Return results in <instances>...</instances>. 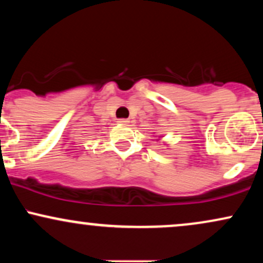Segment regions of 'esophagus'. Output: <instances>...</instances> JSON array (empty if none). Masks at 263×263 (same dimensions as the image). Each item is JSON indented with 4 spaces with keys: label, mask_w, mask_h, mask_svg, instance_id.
<instances>
[{
    "label": "esophagus",
    "mask_w": 263,
    "mask_h": 263,
    "mask_svg": "<svg viewBox=\"0 0 263 263\" xmlns=\"http://www.w3.org/2000/svg\"><path fill=\"white\" fill-rule=\"evenodd\" d=\"M119 122H120V123H123V125H127V123H128L129 121H128L127 119H120Z\"/></svg>",
    "instance_id": "1"
}]
</instances>
